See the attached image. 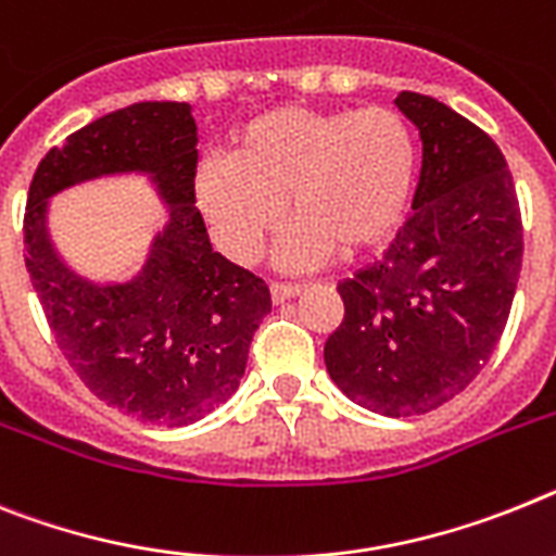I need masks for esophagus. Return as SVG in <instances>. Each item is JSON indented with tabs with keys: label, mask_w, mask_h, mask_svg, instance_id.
<instances>
[{
	"label": "esophagus",
	"mask_w": 556,
	"mask_h": 556,
	"mask_svg": "<svg viewBox=\"0 0 556 556\" xmlns=\"http://www.w3.org/2000/svg\"><path fill=\"white\" fill-rule=\"evenodd\" d=\"M302 293V286H282V282H274L270 286V300H274V305H282V302L293 300V296H300Z\"/></svg>",
	"instance_id": "obj_1"
}]
</instances>
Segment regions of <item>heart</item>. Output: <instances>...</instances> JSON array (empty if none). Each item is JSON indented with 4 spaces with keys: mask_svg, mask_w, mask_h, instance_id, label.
<instances>
[{
    "mask_svg": "<svg viewBox=\"0 0 556 556\" xmlns=\"http://www.w3.org/2000/svg\"><path fill=\"white\" fill-rule=\"evenodd\" d=\"M421 149L393 106H279L231 138V161L194 172V200L214 240L237 263H254L282 226V263L311 268L336 251L358 256L395 237L418 186Z\"/></svg>",
    "mask_w": 556,
    "mask_h": 556,
    "instance_id": "heart-1",
    "label": "heart"
}]
</instances>
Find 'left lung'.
Listing matches in <instances>:
<instances>
[{"instance_id": "8db88e82", "label": "left lung", "mask_w": 556, "mask_h": 556, "mask_svg": "<svg viewBox=\"0 0 556 556\" xmlns=\"http://www.w3.org/2000/svg\"><path fill=\"white\" fill-rule=\"evenodd\" d=\"M424 141L413 214L381 260L339 282L330 379L381 415H424L478 379L501 342L523 265V220L497 143L472 121L401 92Z\"/></svg>"}]
</instances>
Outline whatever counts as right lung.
Returning <instances> with one entry per match:
<instances>
[{
  "mask_svg": "<svg viewBox=\"0 0 556 556\" xmlns=\"http://www.w3.org/2000/svg\"><path fill=\"white\" fill-rule=\"evenodd\" d=\"M189 104L143 101L73 132L41 157L25 208V265L55 344L90 393L138 421L186 427L231 399L270 311L265 282L212 251L194 203ZM112 170H149L173 206L148 268L127 287L70 275L43 231V200Z\"/></svg>",
  "mask_w": 556,
  "mask_h": 556,
  "instance_id": "right-lung-1",
  "label": "right lung"
}]
</instances>
